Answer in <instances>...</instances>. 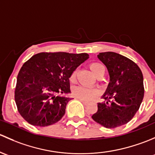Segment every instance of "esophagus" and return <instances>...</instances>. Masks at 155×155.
<instances>
[{
	"label": "esophagus",
	"mask_w": 155,
	"mask_h": 155,
	"mask_svg": "<svg viewBox=\"0 0 155 155\" xmlns=\"http://www.w3.org/2000/svg\"><path fill=\"white\" fill-rule=\"evenodd\" d=\"M80 101H81V102H82L83 104H89V101H84V100H82V99H79Z\"/></svg>",
	"instance_id": "1"
}]
</instances>
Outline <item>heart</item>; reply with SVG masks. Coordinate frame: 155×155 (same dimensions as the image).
<instances>
[{
    "label": "heart",
    "instance_id": "obj_1",
    "mask_svg": "<svg viewBox=\"0 0 155 155\" xmlns=\"http://www.w3.org/2000/svg\"><path fill=\"white\" fill-rule=\"evenodd\" d=\"M89 68L92 71V72L95 74V76L101 72V71H104V68L101 63H98V62H93L89 64ZM76 75H77V71L74 70L70 75L69 80L71 83H74L76 81ZM100 90L97 88H87V87H76L73 89V95L76 98L79 99L84 100V101H89V100L95 98L99 95Z\"/></svg>",
    "mask_w": 155,
    "mask_h": 155
}]
</instances>
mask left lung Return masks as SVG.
<instances>
[{
  "label": "left lung",
  "instance_id": "8db88e82",
  "mask_svg": "<svg viewBox=\"0 0 155 155\" xmlns=\"http://www.w3.org/2000/svg\"><path fill=\"white\" fill-rule=\"evenodd\" d=\"M98 58L105 65L110 83L98 103V110L92 119L107 128H115L130 122L144 97L143 76L134 62L115 52L99 53Z\"/></svg>",
  "mask_w": 155,
  "mask_h": 155
}]
</instances>
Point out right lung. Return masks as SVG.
Wrapping results in <instances>:
<instances>
[{"label": "right lung", "instance_id": "1", "mask_svg": "<svg viewBox=\"0 0 155 155\" xmlns=\"http://www.w3.org/2000/svg\"><path fill=\"white\" fill-rule=\"evenodd\" d=\"M89 54L42 52L24 63L17 77L15 101L21 116L32 125L45 127L60 121L72 98L69 78Z\"/></svg>", "mask_w": 155, "mask_h": 155}]
</instances>
